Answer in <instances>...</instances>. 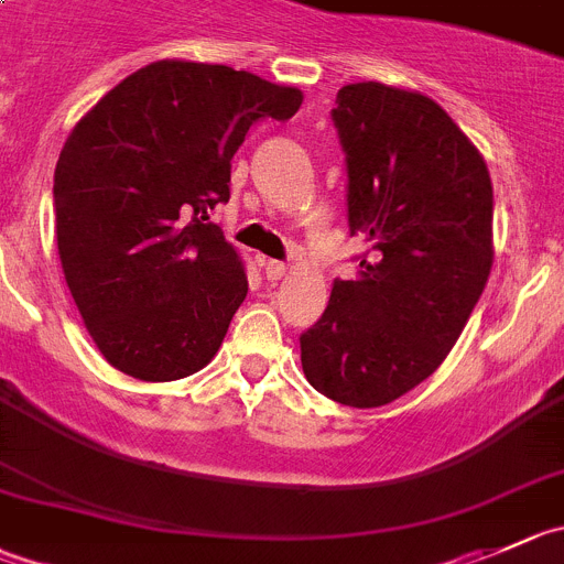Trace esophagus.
<instances>
[{"mask_svg":"<svg viewBox=\"0 0 564 564\" xmlns=\"http://www.w3.org/2000/svg\"><path fill=\"white\" fill-rule=\"evenodd\" d=\"M264 272H267V278H270V281H281V278L289 272V267L283 264V261H275V258H270V261L264 264Z\"/></svg>","mask_w":564,"mask_h":564,"instance_id":"obj_1","label":"esophagus"}]
</instances>
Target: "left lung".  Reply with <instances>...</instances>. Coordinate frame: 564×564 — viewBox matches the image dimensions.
Wrapping results in <instances>:
<instances>
[{
    "label": "left lung",
    "mask_w": 564,
    "mask_h": 564,
    "mask_svg": "<svg viewBox=\"0 0 564 564\" xmlns=\"http://www.w3.org/2000/svg\"><path fill=\"white\" fill-rule=\"evenodd\" d=\"M330 119L347 228L370 250L300 334V361L325 398L372 409L425 381L476 308L492 267V183L470 139L417 91L354 83Z\"/></svg>",
    "instance_id": "left-lung-1"
}]
</instances>
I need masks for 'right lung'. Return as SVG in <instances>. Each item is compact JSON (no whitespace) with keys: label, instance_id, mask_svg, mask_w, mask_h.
Masks as SVG:
<instances>
[{"label":"right lung","instance_id":"add662e5","mask_svg":"<svg viewBox=\"0 0 564 564\" xmlns=\"http://www.w3.org/2000/svg\"><path fill=\"white\" fill-rule=\"evenodd\" d=\"M303 94L250 72L158 61L110 88L55 166L57 252L105 359L139 381L203 370L247 297L239 252L208 210L256 122Z\"/></svg>","mask_w":564,"mask_h":564}]
</instances>
